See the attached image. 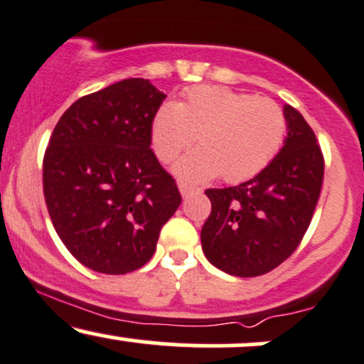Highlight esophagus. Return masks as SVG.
I'll return each instance as SVG.
<instances>
[{"mask_svg":"<svg viewBox=\"0 0 364 364\" xmlns=\"http://www.w3.org/2000/svg\"><path fill=\"white\" fill-rule=\"evenodd\" d=\"M178 188H179V193H181V196L183 198H188V196L190 195H193V193H198V188H195V186H191V185H186V183H179L178 185Z\"/></svg>","mask_w":364,"mask_h":364,"instance_id":"34e87169","label":"esophagus"}]
</instances>
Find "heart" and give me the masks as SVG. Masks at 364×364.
<instances>
[{"instance_id": "heart-1", "label": "heart", "mask_w": 364, "mask_h": 364, "mask_svg": "<svg viewBox=\"0 0 364 364\" xmlns=\"http://www.w3.org/2000/svg\"><path fill=\"white\" fill-rule=\"evenodd\" d=\"M286 127L282 107L272 99L198 85L188 90L183 101L159 107L150 133L162 162L174 161L198 139L200 149L174 166L178 178L207 181L220 173L225 181L237 183L272 162L282 147Z\"/></svg>"}]
</instances>
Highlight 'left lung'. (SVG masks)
Wrapping results in <instances>:
<instances>
[{"instance_id":"8db88e82","label":"left lung","mask_w":364,"mask_h":364,"mask_svg":"<svg viewBox=\"0 0 364 364\" xmlns=\"http://www.w3.org/2000/svg\"><path fill=\"white\" fill-rule=\"evenodd\" d=\"M287 136L265 169L237 186L212 188V212L202 228L207 260L236 277L267 274L289 258L303 240L318 202L323 156L316 136L286 104Z\"/></svg>"}]
</instances>
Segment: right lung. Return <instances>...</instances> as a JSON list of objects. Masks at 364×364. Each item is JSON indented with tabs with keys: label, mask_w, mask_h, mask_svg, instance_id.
Instances as JSON below:
<instances>
[{
	"label": "right lung",
	"mask_w": 364,
	"mask_h": 364,
	"mask_svg": "<svg viewBox=\"0 0 364 364\" xmlns=\"http://www.w3.org/2000/svg\"><path fill=\"white\" fill-rule=\"evenodd\" d=\"M164 92L127 78L73 102L44 156V198L54 229L82 265L128 274L156 252L161 228L181 203L152 144Z\"/></svg>",
	"instance_id": "1"
}]
</instances>
